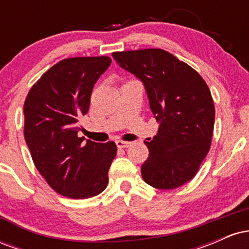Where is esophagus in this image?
Masks as SVG:
<instances>
[{"mask_svg":"<svg viewBox=\"0 0 249 249\" xmlns=\"http://www.w3.org/2000/svg\"><path fill=\"white\" fill-rule=\"evenodd\" d=\"M116 145H117V147H119V148H126L128 146H131V142H124V141H117Z\"/></svg>","mask_w":249,"mask_h":249,"instance_id":"esophagus-1","label":"esophagus"}]
</instances>
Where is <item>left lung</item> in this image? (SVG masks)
<instances>
[{"instance_id": "1", "label": "left lung", "mask_w": 249, "mask_h": 249, "mask_svg": "<svg viewBox=\"0 0 249 249\" xmlns=\"http://www.w3.org/2000/svg\"><path fill=\"white\" fill-rule=\"evenodd\" d=\"M124 70L144 84L158 133L145 142L147 160L142 165L146 184L173 190L198 172L212 142L214 103L202 77L162 49L113 53Z\"/></svg>"}]
</instances>
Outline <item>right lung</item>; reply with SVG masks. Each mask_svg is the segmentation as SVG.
<instances>
[{
    "label": "right lung",
    "instance_id": "right-lung-1",
    "mask_svg": "<svg viewBox=\"0 0 249 249\" xmlns=\"http://www.w3.org/2000/svg\"><path fill=\"white\" fill-rule=\"evenodd\" d=\"M111 58L73 57L51 67L30 89L24 102V138L34 164L51 188L72 199H88L107 186L116 157L113 142L79 138L93 85Z\"/></svg>",
    "mask_w": 249,
    "mask_h": 249
}]
</instances>
